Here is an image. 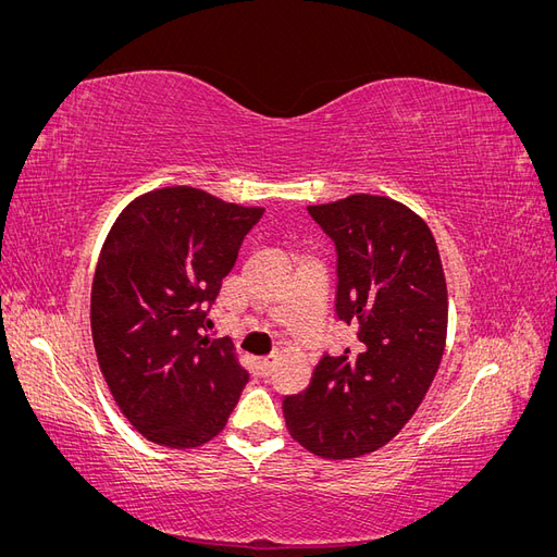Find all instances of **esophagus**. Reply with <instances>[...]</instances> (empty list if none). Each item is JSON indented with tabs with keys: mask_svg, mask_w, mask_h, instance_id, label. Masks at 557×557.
Returning <instances> with one entry per match:
<instances>
[{
	"mask_svg": "<svg viewBox=\"0 0 557 557\" xmlns=\"http://www.w3.org/2000/svg\"><path fill=\"white\" fill-rule=\"evenodd\" d=\"M272 367H274V358H264V360H260V362H258V372H260V376H269V374H272Z\"/></svg>",
	"mask_w": 557,
	"mask_h": 557,
	"instance_id": "1",
	"label": "esophagus"
}]
</instances>
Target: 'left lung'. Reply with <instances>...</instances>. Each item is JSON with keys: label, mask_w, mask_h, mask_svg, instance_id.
<instances>
[{"label": "left lung", "mask_w": 557, "mask_h": 557, "mask_svg": "<svg viewBox=\"0 0 557 557\" xmlns=\"http://www.w3.org/2000/svg\"><path fill=\"white\" fill-rule=\"evenodd\" d=\"M309 213L336 244V315L360 344L320 360L283 416L309 453L350 460L393 442L425 399L446 346V276L428 223L401 201L348 195Z\"/></svg>", "instance_id": "8db88e82"}]
</instances>
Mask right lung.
I'll list each match as a JSON object with an SVG mask.
<instances>
[{"label":"right lung","mask_w":557,"mask_h":557,"mask_svg":"<svg viewBox=\"0 0 557 557\" xmlns=\"http://www.w3.org/2000/svg\"><path fill=\"white\" fill-rule=\"evenodd\" d=\"M262 207L205 190H150L121 211L99 252L90 327L99 369L132 428L166 448L223 432L248 383L230 339L201 334Z\"/></svg>","instance_id":"1"}]
</instances>
